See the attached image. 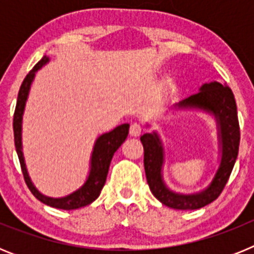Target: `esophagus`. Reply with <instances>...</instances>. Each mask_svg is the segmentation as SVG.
Listing matches in <instances>:
<instances>
[{
	"mask_svg": "<svg viewBox=\"0 0 254 254\" xmlns=\"http://www.w3.org/2000/svg\"><path fill=\"white\" fill-rule=\"evenodd\" d=\"M142 131H143V127L137 122L132 123L131 127H129V134H131V136H133V137H137V136H140V134L142 133Z\"/></svg>",
	"mask_w": 254,
	"mask_h": 254,
	"instance_id": "34e87169",
	"label": "esophagus"
}]
</instances>
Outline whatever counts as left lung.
I'll list each match as a JSON object with an SVG mask.
<instances>
[{"instance_id":"left-lung-1","label":"left lung","mask_w":254,"mask_h":254,"mask_svg":"<svg viewBox=\"0 0 254 254\" xmlns=\"http://www.w3.org/2000/svg\"><path fill=\"white\" fill-rule=\"evenodd\" d=\"M178 107L199 108L216 116L223 143V155L214 181L207 190L201 193L185 196L170 192L161 179L163 147L155 132L142 134L140 138L143 146V165L150 190L163 205L176 210H197L211 203L220 196L234 168L241 142L237 103L230 87L214 81L205 84L198 93L182 100Z\"/></svg>"}]
</instances>
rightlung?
<instances>
[{
    "label": "right lung",
    "instance_id": "1",
    "mask_svg": "<svg viewBox=\"0 0 254 254\" xmlns=\"http://www.w3.org/2000/svg\"><path fill=\"white\" fill-rule=\"evenodd\" d=\"M48 62V58L43 57L42 60L30 69V72L26 75L24 78L21 86H20L19 95H17L16 108H15V113H13V140H15V147H16L17 156H19L20 165H21L22 176L25 179V183L30 192L37 197L39 201H42L46 205L52 206L56 208H62V210H76V208L84 207L86 205H90L93 201H95L100 194V190H103L107 181L108 170H109V165H111L112 158H113L114 152L118 150V147L125 142V140L128 136L129 125H122L118 126L113 131L108 132V133L102 134L95 142L94 146L93 156H91V170L89 174L86 183L82 186L81 188L69 196L62 197V198H51V197H46L42 193L38 192L37 188L33 186L30 178L28 176L25 168V161H24V156H22L21 151V121H22V112H24V107H25L26 98H28L29 89H30V84L34 78L35 71L39 69L44 64Z\"/></svg>",
    "mask_w": 254,
    "mask_h": 254
}]
</instances>
